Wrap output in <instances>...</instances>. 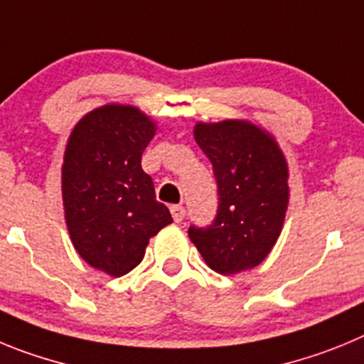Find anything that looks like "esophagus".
<instances>
[{"mask_svg":"<svg viewBox=\"0 0 364 364\" xmlns=\"http://www.w3.org/2000/svg\"><path fill=\"white\" fill-rule=\"evenodd\" d=\"M170 212H172V218H174L176 223H181L185 219V208L181 205H172Z\"/></svg>","mask_w":364,"mask_h":364,"instance_id":"34e87169","label":"esophagus"}]
</instances>
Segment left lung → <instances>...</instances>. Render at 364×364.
<instances>
[{"label": "left lung", "mask_w": 364, "mask_h": 364, "mask_svg": "<svg viewBox=\"0 0 364 364\" xmlns=\"http://www.w3.org/2000/svg\"><path fill=\"white\" fill-rule=\"evenodd\" d=\"M194 137L214 166L219 208L212 227H190V241L218 274L250 270L270 254L287 218L290 170L283 149L250 119L198 121Z\"/></svg>", "instance_id": "8db88e82"}]
</instances>
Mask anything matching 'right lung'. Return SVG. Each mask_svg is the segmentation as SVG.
<instances>
[{"mask_svg": "<svg viewBox=\"0 0 364 364\" xmlns=\"http://www.w3.org/2000/svg\"><path fill=\"white\" fill-rule=\"evenodd\" d=\"M158 123L132 105L107 103L77 121L61 165V198L70 241L85 263L110 277L143 261L150 237L172 223L156 201L143 150Z\"/></svg>", "mask_w": 364, "mask_h": 364, "instance_id": "add662e5", "label": "right lung"}]
</instances>
